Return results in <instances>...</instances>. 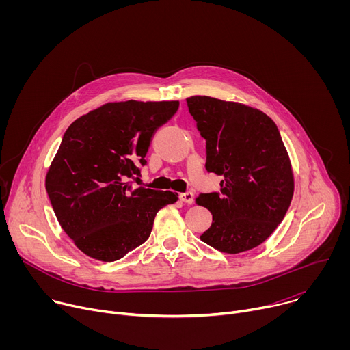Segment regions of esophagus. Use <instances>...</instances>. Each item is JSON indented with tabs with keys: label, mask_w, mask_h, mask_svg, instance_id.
<instances>
[{
	"label": "esophagus",
	"mask_w": 350,
	"mask_h": 350,
	"mask_svg": "<svg viewBox=\"0 0 350 350\" xmlns=\"http://www.w3.org/2000/svg\"><path fill=\"white\" fill-rule=\"evenodd\" d=\"M180 201L191 205L193 202V193L191 191H187V192H181L180 193Z\"/></svg>",
	"instance_id": "1"
}]
</instances>
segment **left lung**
Listing matches in <instances>:
<instances>
[{
  "instance_id": "left-lung-1",
  "label": "left lung",
  "mask_w": 350,
  "mask_h": 350,
  "mask_svg": "<svg viewBox=\"0 0 350 350\" xmlns=\"http://www.w3.org/2000/svg\"><path fill=\"white\" fill-rule=\"evenodd\" d=\"M187 105L206 139V170L223 177L220 192L195 199L213 216L201 239L224 254L254 249L282 221L293 195L280 131L266 113L239 103L193 95Z\"/></svg>"
}]
</instances>
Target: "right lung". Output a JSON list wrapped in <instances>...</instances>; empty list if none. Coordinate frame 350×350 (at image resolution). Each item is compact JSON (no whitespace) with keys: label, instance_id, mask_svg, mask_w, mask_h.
Listing matches in <instances>:
<instances>
[{"label":"right lung","instance_id":"1","mask_svg":"<svg viewBox=\"0 0 350 350\" xmlns=\"http://www.w3.org/2000/svg\"><path fill=\"white\" fill-rule=\"evenodd\" d=\"M178 101L108 103L65 131L45 177V189L64 231L87 256L119 260L152 231L157 213L178 193L133 188L151 139Z\"/></svg>","mask_w":350,"mask_h":350}]
</instances>
